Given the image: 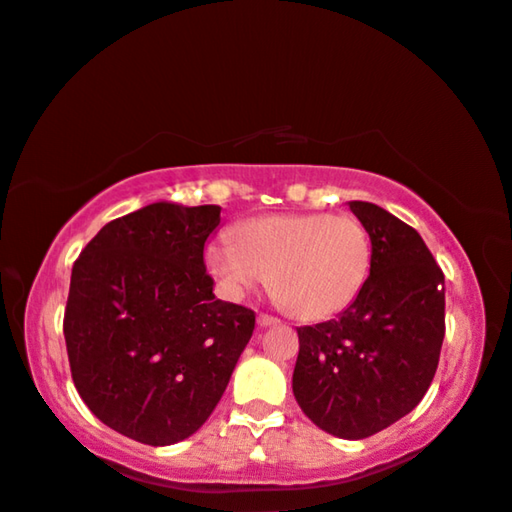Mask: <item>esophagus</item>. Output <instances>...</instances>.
<instances>
[{
  "mask_svg": "<svg viewBox=\"0 0 512 512\" xmlns=\"http://www.w3.org/2000/svg\"><path fill=\"white\" fill-rule=\"evenodd\" d=\"M257 325L259 327H276V325H280V320L273 318V315H269V313H259Z\"/></svg>",
  "mask_w": 512,
  "mask_h": 512,
  "instance_id": "obj_1",
  "label": "esophagus"
}]
</instances>
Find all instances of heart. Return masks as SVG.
<instances>
[{
    "label": "heart",
    "instance_id": "heart-1",
    "mask_svg": "<svg viewBox=\"0 0 512 512\" xmlns=\"http://www.w3.org/2000/svg\"><path fill=\"white\" fill-rule=\"evenodd\" d=\"M371 236L348 213H278L250 218L206 246V269L227 299L266 280L280 304L304 320L348 308L369 278Z\"/></svg>",
    "mask_w": 512,
    "mask_h": 512
}]
</instances>
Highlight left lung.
I'll return each instance as SVG.
<instances>
[{"mask_svg":"<svg viewBox=\"0 0 512 512\" xmlns=\"http://www.w3.org/2000/svg\"><path fill=\"white\" fill-rule=\"evenodd\" d=\"M350 211L371 236V273L336 320L297 329L292 392L322 431L359 441L427 394L445 336V276L406 222L369 201Z\"/></svg>","mask_w":512,"mask_h":512,"instance_id":"left-lung-1","label":"left lung"}]
</instances>
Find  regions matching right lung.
I'll return each mask as SVG.
<instances>
[{"mask_svg":"<svg viewBox=\"0 0 512 512\" xmlns=\"http://www.w3.org/2000/svg\"><path fill=\"white\" fill-rule=\"evenodd\" d=\"M220 206H143L99 229L71 269L64 341L81 399L146 445L192 436L218 406L255 329L215 299L206 239Z\"/></svg>","mask_w":512,"mask_h":512,"instance_id":"right-lung-1","label":"right lung"}]
</instances>
